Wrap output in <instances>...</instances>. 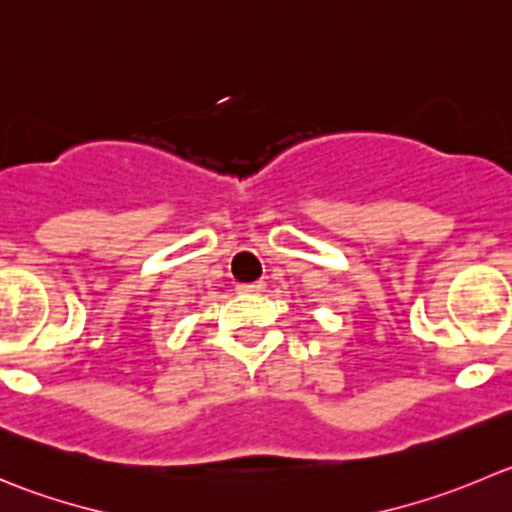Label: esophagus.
<instances>
[{
	"label": "esophagus",
	"mask_w": 512,
	"mask_h": 512,
	"mask_svg": "<svg viewBox=\"0 0 512 512\" xmlns=\"http://www.w3.org/2000/svg\"><path fill=\"white\" fill-rule=\"evenodd\" d=\"M238 294H261L266 289L264 281H253V284H238Z\"/></svg>",
	"instance_id": "34e87169"
}]
</instances>
